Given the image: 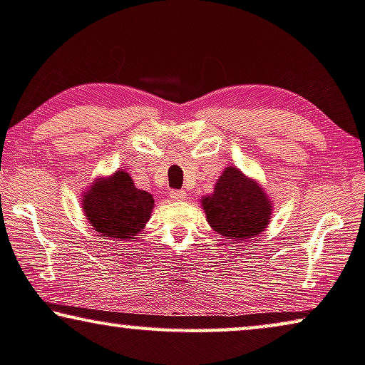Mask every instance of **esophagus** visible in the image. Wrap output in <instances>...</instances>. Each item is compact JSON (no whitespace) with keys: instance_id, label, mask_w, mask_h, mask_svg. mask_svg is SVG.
Wrapping results in <instances>:
<instances>
[{"instance_id":"1","label":"esophagus","mask_w":365,"mask_h":365,"mask_svg":"<svg viewBox=\"0 0 365 365\" xmlns=\"http://www.w3.org/2000/svg\"><path fill=\"white\" fill-rule=\"evenodd\" d=\"M170 198L173 200V201H185L188 198V195L185 193V192H182V190H172L170 192Z\"/></svg>"}]
</instances>
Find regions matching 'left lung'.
Here are the masks:
<instances>
[{"instance_id":"obj_1","label":"left lung","mask_w":365,"mask_h":365,"mask_svg":"<svg viewBox=\"0 0 365 365\" xmlns=\"http://www.w3.org/2000/svg\"><path fill=\"white\" fill-rule=\"evenodd\" d=\"M210 226L231 241L255 237L269 226L272 201L260 185L236 167H226L215 192L201 200Z\"/></svg>"}]
</instances>
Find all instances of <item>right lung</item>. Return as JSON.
Listing matches in <instances>:
<instances>
[{
    "mask_svg": "<svg viewBox=\"0 0 365 365\" xmlns=\"http://www.w3.org/2000/svg\"><path fill=\"white\" fill-rule=\"evenodd\" d=\"M81 197V208L93 230L114 241L138 236L154 208L152 195L135 188L124 168L108 178H96Z\"/></svg>",
    "mask_w": 365,
    "mask_h": 365,
    "instance_id": "add662e5",
    "label": "right lung"
}]
</instances>
